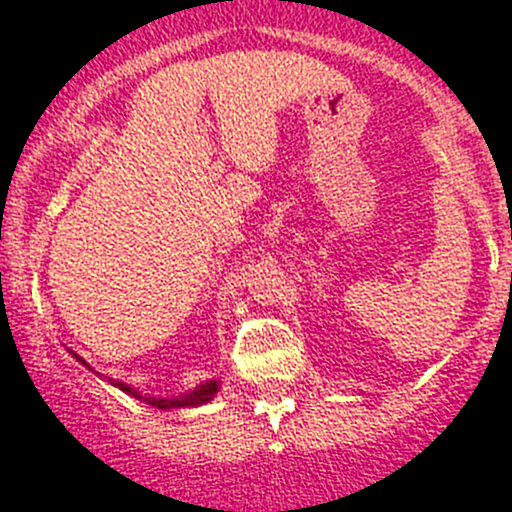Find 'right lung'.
<instances>
[{"mask_svg": "<svg viewBox=\"0 0 512 512\" xmlns=\"http://www.w3.org/2000/svg\"><path fill=\"white\" fill-rule=\"evenodd\" d=\"M79 361H82V358H79ZM116 386H119L121 391H126V393H134V396H139V393H136L134 388L124 386V383H116ZM216 391H219V386H216V381H209V383H204V386H199V388H196V391L186 393V396H179V398H174V401H166V398H146V403H149V406H156V408L199 406V403H206V401H211V398H214V393H216ZM139 398H141V396H139Z\"/></svg>", "mask_w": 512, "mask_h": 512, "instance_id": "add662e5", "label": "right lung"}]
</instances>
